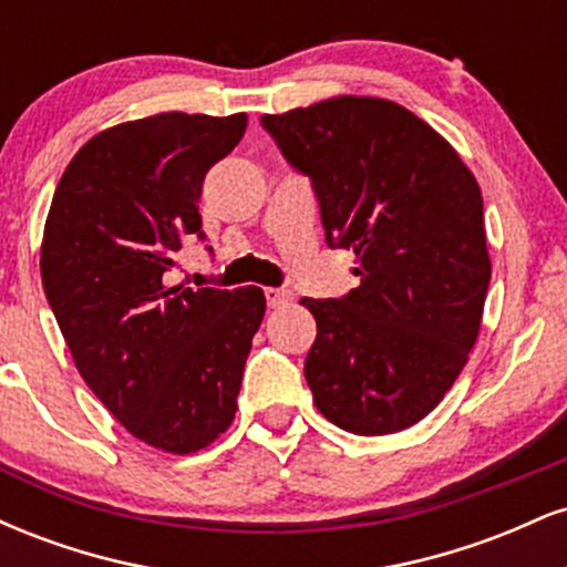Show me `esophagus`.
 <instances>
[{
	"label": "esophagus",
	"mask_w": 567,
	"mask_h": 567,
	"mask_svg": "<svg viewBox=\"0 0 567 567\" xmlns=\"http://www.w3.org/2000/svg\"><path fill=\"white\" fill-rule=\"evenodd\" d=\"M264 296H266V303H269L271 309H279V306H285L290 301L292 292L285 290V288H266Z\"/></svg>",
	"instance_id": "esophagus-1"
}]
</instances>
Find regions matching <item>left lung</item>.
Masks as SVG:
<instances>
[{"label":"left lung","mask_w":567,"mask_h":567,"mask_svg":"<svg viewBox=\"0 0 567 567\" xmlns=\"http://www.w3.org/2000/svg\"><path fill=\"white\" fill-rule=\"evenodd\" d=\"M261 125L320 199L360 285L303 298L315 405L351 434H394L440 405L477 341L491 256L483 194L437 130L394 101L338 95Z\"/></svg>","instance_id":"left-lung-1"}]
</instances>
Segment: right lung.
<instances>
[{"mask_svg": "<svg viewBox=\"0 0 567 567\" xmlns=\"http://www.w3.org/2000/svg\"><path fill=\"white\" fill-rule=\"evenodd\" d=\"M247 116L165 112L90 138L61 175L42 285L80 375L133 437L197 453L231 426L261 288L165 285L184 239H205L207 171Z\"/></svg>", "mask_w": 567, "mask_h": 567, "instance_id": "add662e5", "label": "right lung"}]
</instances>
